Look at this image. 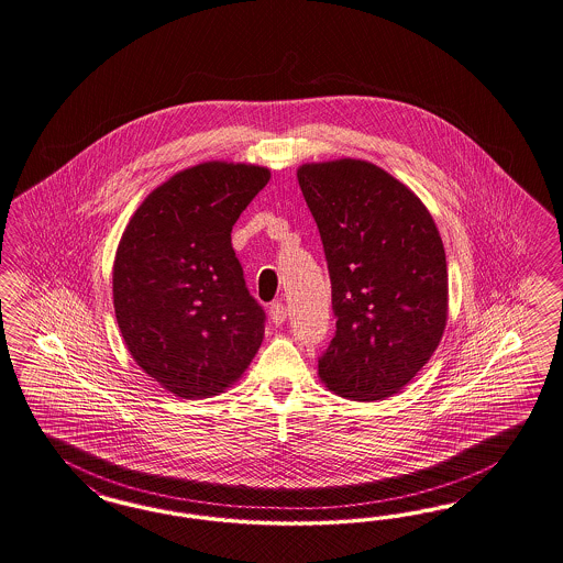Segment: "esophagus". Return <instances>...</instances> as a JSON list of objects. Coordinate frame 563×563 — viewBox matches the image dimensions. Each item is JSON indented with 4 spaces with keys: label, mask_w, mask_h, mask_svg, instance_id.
I'll list each match as a JSON object with an SVG mask.
<instances>
[{
    "label": "esophagus",
    "mask_w": 563,
    "mask_h": 563,
    "mask_svg": "<svg viewBox=\"0 0 563 563\" xmlns=\"http://www.w3.org/2000/svg\"><path fill=\"white\" fill-rule=\"evenodd\" d=\"M271 318L276 327H280V324L287 320V308H285V303H278V301L272 303Z\"/></svg>",
    "instance_id": "esophagus-1"
}]
</instances>
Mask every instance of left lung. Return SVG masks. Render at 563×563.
<instances>
[{
	"instance_id": "obj_1",
	"label": "left lung",
	"mask_w": 563,
	"mask_h": 563,
	"mask_svg": "<svg viewBox=\"0 0 563 563\" xmlns=\"http://www.w3.org/2000/svg\"><path fill=\"white\" fill-rule=\"evenodd\" d=\"M297 180L324 245L336 318L320 378L355 401L390 397L445 330L441 234L404 183L364 159L303 164Z\"/></svg>"
}]
</instances>
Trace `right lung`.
Masks as SVG:
<instances>
[{
  "label": "right lung",
  "instance_id": "add662e5",
  "mask_svg": "<svg viewBox=\"0 0 563 563\" xmlns=\"http://www.w3.org/2000/svg\"><path fill=\"white\" fill-rule=\"evenodd\" d=\"M271 180L253 164L203 162L136 208L114 260V310L133 360L176 397L218 395L252 364L266 313L231 243Z\"/></svg>",
  "mask_w": 563,
  "mask_h": 563
}]
</instances>
